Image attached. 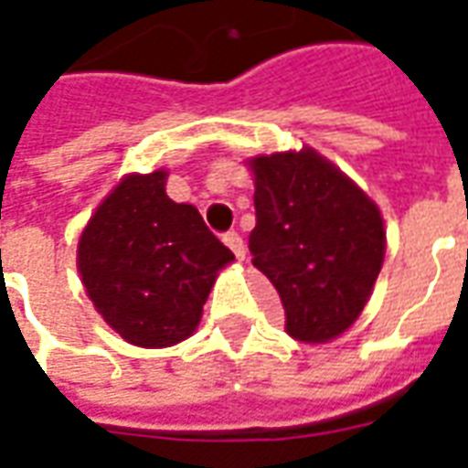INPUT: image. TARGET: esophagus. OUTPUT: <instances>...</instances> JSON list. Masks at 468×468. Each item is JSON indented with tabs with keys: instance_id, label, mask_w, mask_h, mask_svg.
Listing matches in <instances>:
<instances>
[{
	"instance_id": "34e87169",
	"label": "esophagus",
	"mask_w": 468,
	"mask_h": 468,
	"mask_svg": "<svg viewBox=\"0 0 468 468\" xmlns=\"http://www.w3.org/2000/svg\"><path fill=\"white\" fill-rule=\"evenodd\" d=\"M223 243L228 245L230 250H233L238 261H243V258H245V243H243V238H240V235H238V233H225Z\"/></svg>"
}]
</instances>
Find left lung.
Returning <instances> with one entry per match:
<instances>
[{"mask_svg":"<svg viewBox=\"0 0 468 468\" xmlns=\"http://www.w3.org/2000/svg\"><path fill=\"white\" fill-rule=\"evenodd\" d=\"M255 180L253 265L275 285L285 331L325 344L371 298L386 255L378 205L314 147L248 160Z\"/></svg>","mask_w":468,"mask_h":468,"instance_id":"left-lung-1","label":"left lung"}]
</instances>
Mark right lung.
I'll use <instances>...</instances> for the list:
<instances>
[{
	"mask_svg": "<svg viewBox=\"0 0 468 468\" xmlns=\"http://www.w3.org/2000/svg\"><path fill=\"white\" fill-rule=\"evenodd\" d=\"M165 183L167 170L122 177L77 245V271L97 314L143 348L193 335L215 278L235 261L197 207L170 200Z\"/></svg>",
	"mask_w": 468,
	"mask_h": 468,
	"instance_id": "1",
	"label": "right lung"
}]
</instances>
